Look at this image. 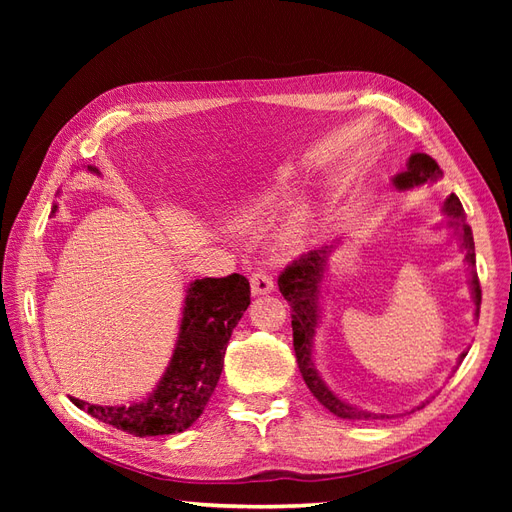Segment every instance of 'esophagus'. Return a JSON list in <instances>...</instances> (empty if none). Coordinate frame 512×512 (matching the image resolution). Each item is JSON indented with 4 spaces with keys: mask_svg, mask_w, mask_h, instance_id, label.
<instances>
[{
    "mask_svg": "<svg viewBox=\"0 0 512 512\" xmlns=\"http://www.w3.org/2000/svg\"><path fill=\"white\" fill-rule=\"evenodd\" d=\"M250 286L254 297H260V294H269L273 292V277L265 269H256L250 275Z\"/></svg>",
    "mask_w": 512,
    "mask_h": 512,
    "instance_id": "1",
    "label": "esophagus"
}]
</instances>
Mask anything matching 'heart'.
I'll use <instances>...</instances> for the list:
<instances>
[{"mask_svg": "<svg viewBox=\"0 0 512 512\" xmlns=\"http://www.w3.org/2000/svg\"><path fill=\"white\" fill-rule=\"evenodd\" d=\"M290 192H292V177H290V173H280L267 185L265 190H260L258 194H254L243 205V209L239 213L241 222H245V224H260V222L269 220L271 215L286 203ZM303 222H305V213L301 209L292 211V215H290L288 222H286V235L294 237V235H297V232H301Z\"/></svg>", "mask_w": 512, "mask_h": 512, "instance_id": "obj_1", "label": "heart"}]
</instances>
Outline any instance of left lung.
Masks as SVG:
<instances>
[{
  "mask_svg": "<svg viewBox=\"0 0 512 512\" xmlns=\"http://www.w3.org/2000/svg\"><path fill=\"white\" fill-rule=\"evenodd\" d=\"M442 177V170L438 162L433 160L427 153H412L406 170L393 177V185L397 190H412L423 185L427 181H436ZM442 213L448 218V226L455 228V232L461 239V250L466 252V262L470 267V290H472V299L476 305V314L480 312V284H478V275H476V254H474V237H472V228L466 224V213H463V207L459 203V198L455 194L448 196L444 200ZM335 250V243L318 247V250H312L303 254L299 260H294L292 265H288L280 280H277V286H280V292L284 294V299L292 307V346L294 354H297V363L299 371L307 384V389L312 391V395L320 401V404L333 412L339 418H350V421H367V418H378L384 414H374V412H365L361 408H356L342 397H337L327 382L322 380L318 374V369L314 365V339L316 331L320 327V292H322V282L324 275H327V262L331 252ZM466 359V352L459 354L457 365ZM425 406V404H423Z\"/></svg>",
  "mask_w": 512,
  "mask_h": 512,
  "instance_id": "left-lung-1",
  "label": "left lung"
}]
</instances>
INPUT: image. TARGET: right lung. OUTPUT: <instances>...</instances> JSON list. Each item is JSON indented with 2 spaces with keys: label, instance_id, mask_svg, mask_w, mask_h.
<instances>
[{
  "label": "right lung",
  "instance_id": "1",
  "mask_svg": "<svg viewBox=\"0 0 512 512\" xmlns=\"http://www.w3.org/2000/svg\"><path fill=\"white\" fill-rule=\"evenodd\" d=\"M87 170L100 175L96 166H87ZM247 305L250 282L239 273L192 282L185 290L173 356L147 399L130 406H96L76 397L70 401L98 421L138 438L185 431L203 414L218 386L228 339Z\"/></svg>",
  "mask_w": 512,
  "mask_h": 512
}]
</instances>
